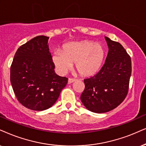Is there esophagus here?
Returning <instances> with one entry per match:
<instances>
[{
    "instance_id": "34e87169",
    "label": "esophagus",
    "mask_w": 146,
    "mask_h": 146,
    "mask_svg": "<svg viewBox=\"0 0 146 146\" xmlns=\"http://www.w3.org/2000/svg\"><path fill=\"white\" fill-rule=\"evenodd\" d=\"M76 80H77V79H75L74 78H69V79H68V83L70 84V83H73L74 81H75Z\"/></svg>"
}]
</instances>
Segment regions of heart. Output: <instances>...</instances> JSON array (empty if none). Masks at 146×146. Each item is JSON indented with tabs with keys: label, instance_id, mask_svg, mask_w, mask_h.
Masks as SVG:
<instances>
[{
	"label": "heart",
	"instance_id": "heart-1",
	"mask_svg": "<svg viewBox=\"0 0 146 146\" xmlns=\"http://www.w3.org/2000/svg\"><path fill=\"white\" fill-rule=\"evenodd\" d=\"M104 58L103 47L89 40L72 42L63 46L62 52L55 51L53 61L58 71L65 73L75 63V69L81 76L93 75L100 70Z\"/></svg>",
	"mask_w": 146,
	"mask_h": 146
}]
</instances>
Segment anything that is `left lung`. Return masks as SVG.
<instances>
[{
	"mask_svg": "<svg viewBox=\"0 0 146 146\" xmlns=\"http://www.w3.org/2000/svg\"><path fill=\"white\" fill-rule=\"evenodd\" d=\"M109 51L106 62L94 76L84 79L81 100L85 108L98 113L113 110L123 102L129 90L131 57L119 42L106 36Z\"/></svg>",
	"mask_w": 146,
	"mask_h": 146,
	"instance_id": "left-lung-1",
	"label": "left lung"
}]
</instances>
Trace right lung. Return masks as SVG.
Wrapping results in <instances>:
<instances>
[{
  "label": "right lung",
  "mask_w": 146,
  "mask_h": 146,
  "mask_svg": "<svg viewBox=\"0 0 146 146\" xmlns=\"http://www.w3.org/2000/svg\"><path fill=\"white\" fill-rule=\"evenodd\" d=\"M48 38L36 36L21 45L11 66V82L17 100L31 110L53 106L68 82L67 77L55 73Z\"/></svg>",
  "instance_id": "obj_1"
}]
</instances>
